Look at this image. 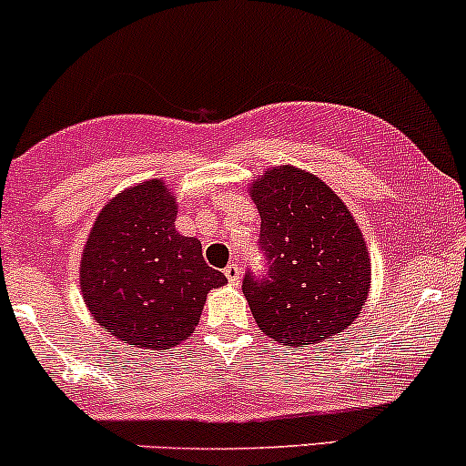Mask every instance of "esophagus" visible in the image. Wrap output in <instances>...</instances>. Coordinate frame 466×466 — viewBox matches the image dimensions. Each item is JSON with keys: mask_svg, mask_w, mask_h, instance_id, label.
Returning a JSON list of instances; mask_svg holds the SVG:
<instances>
[{"mask_svg": "<svg viewBox=\"0 0 466 466\" xmlns=\"http://www.w3.org/2000/svg\"><path fill=\"white\" fill-rule=\"evenodd\" d=\"M224 275H227V279L235 286L239 284V279H242V268H239V264H228L227 268H224Z\"/></svg>", "mask_w": 466, "mask_h": 466, "instance_id": "1", "label": "esophagus"}]
</instances>
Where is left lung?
<instances>
[{"label": "left lung", "mask_w": 466, "mask_h": 466, "mask_svg": "<svg viewBox=\"0 0 466 466\" xmlns=\"http://www.w3.org/2000/svg\"><path fill=\"white\" fill-rule=\"evenodd\" d=\"M261 218L268 275H247L242 292L259 330L310 348L357 321L372 264L357 219L321 177L277 165L248 187Z\"/></svg>", "instance_id": "1"}]
</instances>
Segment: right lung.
<instances>
[{
  "label": "right lung",
  "instance_id": "add662e5",
  "mask_svg": "<svg viewBox=\"0 0 466 466\" xmlns=\"http://www.w3.org/2000/svg\"><path fill=\"white\" fill-rule=\"evenodd\" d=\"M176 193L165 180L116 193L92 224L78 284L94 321L140 350H169L191 337L208 290L227 277L202 258V244L176 231Z\"/></svg>",
  "mask_w": 466,
  "mask_h": 466
}]
</instances>
